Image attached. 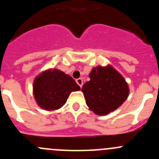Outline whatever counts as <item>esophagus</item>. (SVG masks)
I'll use <instances>...</instances> for the list:
<instances>
[{
	"mask_svg": "<svg viewBox=\"0 0 159 159\" xmlns=\"http://www.w3.org/2000/svg\"><path fill=\"white\" fill-rule=\"evenodd\" d=\"M76 82H77V84H78V85L80 86V87H82V85H83V80L81 79V78H78V79L76 80Z\"/></svg>",
	"mask_w": 159,
	"mask_h": 159,
	"instance_id": "esophagus-1",
	"label": "esophagus"
}]
</instances>
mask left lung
Masks as SVG:
<instances>
[{
	"label": "left lung",
	"mask_w": 159,
	"mask_h": 159,
	"mask_svg": "<svg viewBox=\"0 0 159 159\" xmlns=\"http://www.w3.org/2000/svg\"><path fill=\"white\" fill-rule=\"evenodd\" d=\"M89 78L81 91L86 105L96 115H105L114 111L129 97L128 83L111 65L93 68Z\"/></svg>",
	"instance_id": "1"
}]
</instances>
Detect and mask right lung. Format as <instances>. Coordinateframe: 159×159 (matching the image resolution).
Here are the masks:
<instances>
[{"mask_svg":"<svg viewBox=\"0 0 159 159\" xmlns=\"http://www.w3.org/2000/svg\"><path fill=\"white\" fill-rule=\"evenodd\" d=\"M80 89L70 75L56 68L43 70L36 76L33 83V95L37 104L49 111L61 108L70 92Z\"/></svg>","mask_w":159,"mask_h":159,"instance_id":"add662e5","label":"right lung"}]
</instances>
